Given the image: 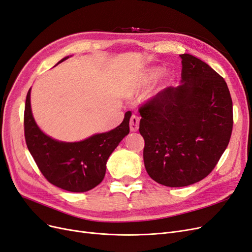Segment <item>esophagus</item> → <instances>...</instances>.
<instances>
[{
    "instance_id": "1",
    "label": "esophagus",
    "mask_w": 252,
    "mask_h": 252,
    "mask_svg": "<svg viewBox=\"0 0 252 252\" xmlns=\"http://www.w3.org/2000/svg\"><path fill=\"white\" fill-rule=\"evenodd\" d=\"M139 124H140V118L136 115H133L129 120V129L131 132H137L139 129Z\"/></svg>"
}]
</instances>
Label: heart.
Instances as JSON below:
<instances>
[{
	"instance_id": "1",
	"label": "heart",
	"mask_w": 252,
	"mask_h": 252,
	"mask_svg": "<svg viewBox=\"0 0 252 252\" xmlns=\"http://www.w3.org/2000/svg\"><path fill=\"white\" fill-rule=\"evenodd\" d=\"M161 68L160 67H150L142 70L141 72H139L136 76H134L132 79H129L127 83L125 86V94L127 97H133L139 93L142 92L144 89H146L150 84L157 79V77L161 73ZM172 76L171 74H166L164 79L159 82L156 83L155 85L150 89V91L147 92V94L145 95L146 100H152L156 96L160 94V92L166 87V85L172 81Z\"/></svg>"
}]
</instances>
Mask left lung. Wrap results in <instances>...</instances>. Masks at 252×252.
I'll return each mask as SVG.
<instances>
[{"label": "left lung", "instance_id": "8db88e82", "mask_svg": "<svg viewBox=\"0 0 252 252\" xmlns=\"http://www.w3.org/2000/svg\"><path fill=\"white\" fill-rule=\"evenodd\" d=\"M182 58V80L140 108L139 132L151 178L167 187H186L214 169L232 131V101L226 83L189 54Z\"/></svg>", "mask_w": 252, "mask_h": 252}]
</instances>
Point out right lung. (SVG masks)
I'll list each match as a JSON object with an SVG mask.
<instances>
[{"label": "right lung", "mask_w": 252, "mask_h": 252, "mask_svg": "<svg viewBox=\"0 0 252 252\" xmlns=\"http://www.w3.org/2000/svg\"><path fill=\"white\" fill-rule=\"evenodd\" d=\"M66 56L57 64L68 59ZM129 111L118 126L77 142L59 141L37 126L31 109V88L25 106L26 143L44 178L69 192H86L104 180L107 161L119 142L129 133Z\"/></svg>", "instance_id": "add662e5"}]
</instances>
